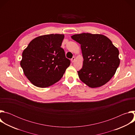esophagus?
Listing matches in <instances>:
<instances>
[{
	"mask_svg": "<svg viewBox=\"0 0 135 135\" xmlns=\"http://www.w3.org/2000/svg\"><path fill=\"white\" fill-rule=\"evenodd\" d=\"M75 57H73L72 58H71V62H74L75 61Z\"/></svg>",
	"mask_w": 135,
	"mask_h": 135,
	"instance_id": "esophagus-1",
	"label": "esophagus"
}]
</instances>
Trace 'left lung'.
<instances>
[{
	"label": "left lung",
	"mask_w": 135,
	"mask_h": 135,
	"mask_svg": "<svg viewBox=\"0 0 135 135\" xmlns=\"http://www.w3.org/2000/svg\"><path fill=\"white\" fill-rule=\"evenodd\" d=\"M71 37L81 44L84 59L83 67L78 71L80 79L92 88L107 83L120 65L118 49L103 35L83 33Z\"/></svg>",
	"instance_id": "8db88e82"
}]
</instances>
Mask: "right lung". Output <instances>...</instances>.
Listing matches in <instances>:
<instances>
[{
    "label": "right lung",
    "mask_w": 135,
    "mask_h": 135,
    "mask_svg": "<svg viewBox=\"0 0 135 135\" xmlns=\"http://www.w3.org/2000/svg\"><path fill=\"white\" fill-rule=\"evenodd\" d=\"M63 34H50L32 40L22 53L20 62L23 73L34 85L46 88L58 82L70 61L61 47Z\"/></svg>",
    "instance_id": "1"
}]
</instances>
